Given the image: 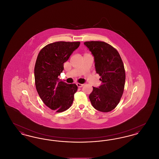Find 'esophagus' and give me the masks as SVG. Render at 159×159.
<instances>
[{
	"instance_id": "34e87169",
	"label": "esophagus",
	"mask_w": 159,
	"mask_h": 159,
	"mask_svg": "<svg viewBox=\"0 0 159 159\" xmlns=\"http://www.w3.org/2000/svg\"><path fill=\"white\" fill-rule=\"evenodd\" d=\"M76 84L78 86V88H82V86H83V85H84L83 84H81V83H77Z\"/></svg>"
}]
</instances>
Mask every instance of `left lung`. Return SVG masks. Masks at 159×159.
<instances>
[{
  "label": "left lung",
  "instance_id": "left-lung-1",
  "mask_svg": "<svg viewBox=\"0 0 159 159\" xmlns=\"http://www.w3.org/2000/svg\"><path fill=\"white\" fill-rule=\"evenodd\" d=\"M94 57L97 73L102 82L98 88L93 87L89 95L92 106L101 112L113 110L119 103L125 83V70L120 54L104 42H84Z\"/></svg>",
  "mask_w": 159,
  "mask_h": 159
}]
</instances>
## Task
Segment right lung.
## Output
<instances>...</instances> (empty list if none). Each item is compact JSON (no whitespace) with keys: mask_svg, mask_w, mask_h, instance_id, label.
Here are the masks:
<instances>
[{"mask_svg":"<svg viewBox=\"0 0 159 159\" xmlns=\"http://www.w3.org/2000/svg\"><path fill=\"white\" fill-rule=\"evenodd\" d=\"M80 42H57L43 48L38 54L34 67L36 90L46 106L56 112L68 109L77 90L76 84L59 81L64 63L80 45Z\"/></svg>","mask_w":159,"mask_h":159,"instance_id":"obj_1","label":"right lung"}]
</instances>
